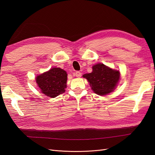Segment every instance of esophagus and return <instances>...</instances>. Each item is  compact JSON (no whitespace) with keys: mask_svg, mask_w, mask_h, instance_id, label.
<instances>
[{"mask_svg":"<svg viewBox=\"0 0 155 155\" xmlns=\"http://www.w3.org/2000/svg\"><path fill=\"white\" fill-rule=\"evenodd\" d=\"M75 76L76 77H80L81 76V73L79 72V71H76L75 72Z\"/></svg>","mask_w":155,"mask_h":155,"instance_id":"esophagus-1","label":"esophagus"}]
</instances>
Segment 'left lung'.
<instances>
[{
	"mask_svg": "<svg viewBox=\"0 0 155 155\" xmlns=\"http://www.w3.org/2000/svg\"><path fill=\"white\" fill-rule=\"evenodd\" d=\"M83 77L87 79L94 93L104 96L114 90L120 80V73L104 64L98 63L92 67L91 73L84 74Z\"/></svg>",
	"mask_w": 155,
	"mask_h": 155,
	"instance_id": "1",
	"label": "left lung"
}]
</instances>
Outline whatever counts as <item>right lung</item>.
Segmentation results:
<instances>
[{
  "instance_id": "obj_1",
  "label": "right lung",
  "mask_w": 155,
  "mask_h": 155,
  "mask_svg": "<svg viewBox=\"0 0 155 155\" xmlns=\"http://www.w3.org/2000/svg\"><path fill=\"white\" fill-rule=\"evenodd\" d=\"M67 81V72L60 68H52L36 77L41 92L50 97H55L65 92Z\"/></svg>"
}]
</instances>
